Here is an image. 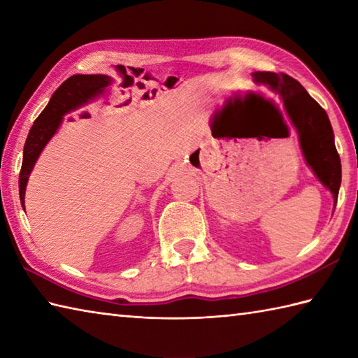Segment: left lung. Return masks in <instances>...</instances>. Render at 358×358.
<instances>
[{"mask_svg":"<svg viewBox=\"0 0 358 358\" xmlns=\"http://www.w3.org/2000/svg\"><path fill=\"white\" fill-rule=\"evenodd\" d=\"M254 80L269 86L283 100L285 108L299 131L303 155L315 177L328 187L337 203L341 183V163L334 143L328 113L299 81L286 73L254 72Z\"/></svg>","mask_w":358,"mask_h":358,"instance_id":"1","label":"left lung"}]
</instances>
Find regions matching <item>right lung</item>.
<instances>
[{
  "instance_id": "right-lung-1",
  "label": "right lung",
  "mask_w": 358,
  "mask_h": 358,
  "mask_svg": "<svg viewBox=\"0 0 358 358\" xmlns=\"http://www.w3.org/2000/svg\"><path fill=\"white\" fill-rule=\"evenodd\" d=\"M110 78L106 75H73L67 78L62 86H59L55 94L52 95L50 101L45 106L44 110L38 115L34 126L30 127L27 140L24 144V152H22V164L20 171V200L24 206V194L29 175L32 172L38 157L43 152L45 144L49 143L55 132L58 131L62 120L67 112L75 110L81 104L92 100L94 96L101 94L110 85ZM81 85L87 92L75 99L69 95V90L72 87Z\"/></svg>"
}]
</instances>
